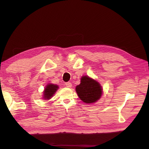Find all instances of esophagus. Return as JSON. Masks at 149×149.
<instances>
[{"instance_id":"esophagus-1","label":"esophagus","mask_w":149,"mask_h":149,"mask_svg":"<svg viewBox=\"0 0 149 149\" xmlns=\"http://www.w3.org/2000/svg\"><path fill=\"white\" fill-rule=\"evenodd\" d=\"M65 85L67 88H71L72 87V84L70 82H68V83H65Z\"/></svg>"}]
</instances>
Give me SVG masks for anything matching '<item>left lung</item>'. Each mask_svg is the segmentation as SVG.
I'll return each mask as SVG.
<instances>
[{
	"label": "left lung",
	"instance_id": "left-lung-1",
	"mask_svg": "<svg viewBox=\"0 0 149 149\" xmlns=\"http://www.w3.org/2000/svg\"><path fill=\"white\" fill-rule=\"evenodd\" d=\"M76 91L83 102L93 104L101 97L102 88L96 80L88 76H83L81 78L80 84L76 86Z\"/></svg>",
	"mask_w": 149,
	"mask_h": 149
}]
</instances>
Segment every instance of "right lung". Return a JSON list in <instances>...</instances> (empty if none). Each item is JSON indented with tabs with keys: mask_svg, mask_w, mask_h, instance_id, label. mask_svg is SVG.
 I'll return each instance as SVG.
<instances>
[{
	"mask_svg": "<svg viewBox=\"0 0 149 149\" xmlns=\"http://www.w3.org/2000/svg\"><path fill=\"white\" fill-rule=\"evenodd\" d=\"M59 88V86L56 84L52 83H48L44 89L43 92V100H49L54 96V94L57 91Z\"/></svg>",
	"mask_w": 149,
	"mask_h": 149,
	"instance_id": "obj_1",
	"label": "right lung"
}]
</instances>
